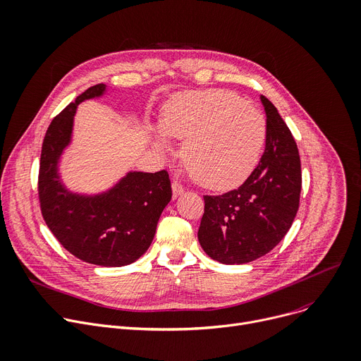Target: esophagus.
<instances>
[{"mask_svg": "<svg viewBox=\"0 0 361 361\" xmlns=\"http://www.w3.org/2000/svg\"><path fill=\"white\" fill-rule=\"evenodd\" d=\"M183 193H184V187L181 185L180 181L174 180V181H173V195H174V197H177V196H180V195H183Z\"/></svg>", "mask_w": 361, "mask_h": 361, "instance_id": "1", "label": "esophagus"}]
</instances>
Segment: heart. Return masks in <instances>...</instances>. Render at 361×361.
Wrapping results in <instances>:
<instances>
[{"label":"heart","instance_id":"b5f03b06","mask_svg":"<svg viewBox=\"0 0 361 361\" xmlns=\"http://www.w3.org/2000/svg\"><path fill=\"white\" fill-rule=\"evenodd\" d=\"M161 130L183 139L184 165L202 185L228 190L257 168L267 140V120L254 106L225 90L183 94L166 104ZM155 145L166 148L162 135Z\"/></svg>","mask_w":361,"mask_h":361}]
</instances>
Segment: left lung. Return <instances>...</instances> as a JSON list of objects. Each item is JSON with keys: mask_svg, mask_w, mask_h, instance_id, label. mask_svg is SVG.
Masks as SVG:
<instances>
[{"mask_svg": "<svg viewBox=\"0 0 361 361\" xmlns=\"http://www.w3.org/2000/svg\"><path fill=\"white\" fill-rule=\"evenodd\" d=\"M267 140L254 173L221 196H203L199 243L222 264H244L270 252L290 229L299 209L302 171L298 145L274 104L261 95Z\"/></svg>", "mask_w": 361, "mask_h": 361, "instance_id": "obj_1", "label": "left lung"}]
</instances>
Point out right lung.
Segmentation results:
<instances>
[{"instance_id":"right-lung-1","label":"right lung","mask_w":361,"mask_h":361,"mask_svg":"<svg viewBox=\"0 0 361 361\" xmlns=\"http://www.w3.org/2000/svg\"><path fill=\"white\" fill-rule=\"evenodd\" d=\"M104 91V84L90 87L52 120L42 145L37 191L43 219L66 251L95 266L122 267L149 248L173 191L165 170L128 173L95 196L71 193L61 183L58 162L71 142L77 106Z\"/></svg>"}]
</instances>
